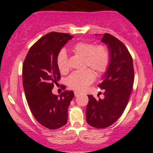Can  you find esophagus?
<instances>
[{"mask_svg": "<svg viewBox=\"0 0 153 153\" xmlns=\"http://www.w3.org/2000/svg\"><path fill=\"white\" fill-rule=\"evenodd\" d=\"M74 93L75 97H77V96H78L79 94V92H77V91H74Z\"/></svg>", "mask_w": 153, "mask_h": 153, "instance_id": "obj_1", "label": "esophagus"}]
</instances>
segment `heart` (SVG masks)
<instances>
[{
    "label": "heart",
    "instance_id": "heart-1",
    "mask_svg": "<svg viewBox=\"0 0 153 153\" xmlns=\"http://www.w3.org/2000/svg\"><path fill=\"white\" fill-rule=\"evenodd\" d=\"M75 53L84 56V66L90 67L97 74L106 71L110 63V52L104 44L94 45L91 42L80 41L72 47ZM56 65L62 73H67L69 69L68 56L65 50H62L56 58ZM94 74L91 69H86L71 74L67 78V84L69 88L76 91H83L94 82Z\"/></svg>",
    "mask_w": 153,
    "mask_h": 153
}]
</instances>
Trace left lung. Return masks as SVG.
Instances as JSON below:
<instances>
[{"mask_svg": "<svg viewBox=\"0 0 153 153\" xmlns=\"http://www.w3.org/2000/svg\"><path fill=\"white\" fill-rule=\"evenodd\" d=\"M101 41L108 45L110 64L99 87L104 89V99L88 95L86 121L95 128H105L120 118L129 101L134 81L133 58L121 41L104 33Z\"/></svg>", "mask_w": 153, "mask_h": 153, "instance_id": "obj_1", "label": "left lung"}]
</instances>
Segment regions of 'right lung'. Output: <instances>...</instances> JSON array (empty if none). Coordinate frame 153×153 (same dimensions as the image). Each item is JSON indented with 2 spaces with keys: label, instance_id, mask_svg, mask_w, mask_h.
<instances>
[{
  "label": "right lung",
  "instance_id": "right-lung-1",
  "mask_svg": "<svg viewBox=\"0 0 153 153\" xmlns=\"http://www.w3.org/2000/svg\"><path fill=\"white\" fill-rule=\"evenodd\" d=\"M73 37L56 32L46 34L30 48L22 65V84L30 109L41 125L51 130L67 123L68 107L74 97L72 91L59 97L52 93L54 84L61 79L56 55Z\"/></svg>",
  "mask_w": 153,
  "mask_h": 153
}]
</instances>
